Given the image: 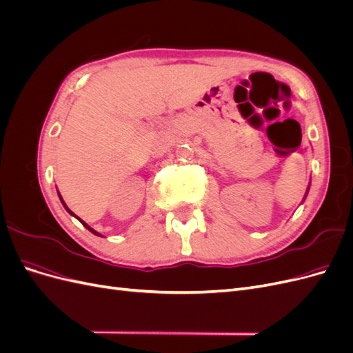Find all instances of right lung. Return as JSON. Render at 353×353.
Here are the masks:
<instances>
[{
  "instance_id": "right-lung-1",
  "label": "right lung",
  "mask_w": 353,
  "mask_h": 353,
  "mask_svg": "<svg viewBox=\"0 0 353 353\" xmlns=\"http://www.w3.org/2000/svg\"><path fill=\"white\" fill-rule=\"evenodd\" d=\"M59 197H60V200H61V203H63V206H65V209H66V210H68V212H69V213H70V215H73V216H74V218H78V216H77V215H74V213H73V212H72V210H70V209H69V208H68V206H66V203H65V201H63V199H61V196H60V194H59ZM78 219H79V218H78ZM79 221H81V223H82V225H83V227H85V228H87V230H88V231H91V232H92V234H95V236H100V234H99V232H97V231H94V230H92V228H91V227H90V225H87V223H85V222H83V221H82V219H79ZM100 237H101V236H100Z\"/></svg>"
}]
</instances>
